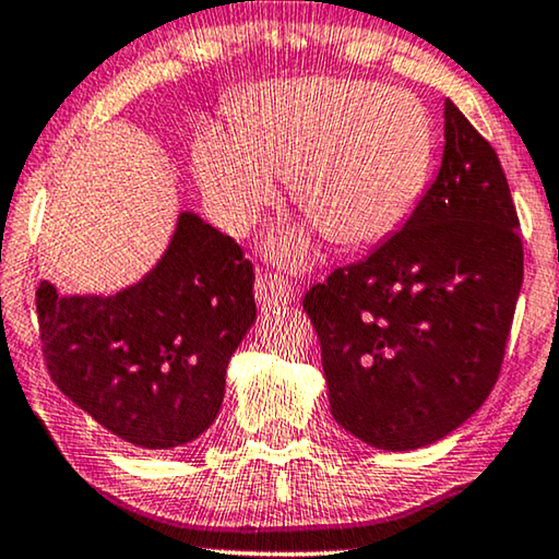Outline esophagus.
<instances>
[{
  "label": "esophagus",
  "mask_w": 559,
  "mask_h": 559,
  "mask_svg": "<svg viewBox=\"0 0 559 559\" xmlns=\"http://www.w3.org/2000/svg\"><path fill=\"white\" fill-rule=\"evenodd\" d=\"M257 300L262 310H272L277 308V305H287L293 300V287H289L280 274L264 272L257 277Z\"/></svg>",
  "instance_id": "obj_1"
}]
</instances>
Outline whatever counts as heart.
I'll return each instance as SVG.
<instances>
[{
    "label": "heart",
    "mask_w": 559,
    "mask_h": 559,
    "mask_svg": "<svg viewBox=\"0 0 559 559\" xmlns=\"http://www.w3.org/2000/svg\"><path fill=\"white\" fill-rule=\"evenodd\" d=\"M432 119L417 96L356 79L272 81L236 106L234 136L205 127L193 170L221 226L243 234L289 180L297 209L346 247L407 224L430 182ZM302 262V236L277 241Z\"/></svg>",
    "instance_id": "b5f03b06"
}]
</instances>
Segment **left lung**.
<instances>
[{
	"label": "left lung",
	"mask_w": 559,
	"mask_h": 559,
	"mask_svg": "<svg viewBox=\"0 0 559 559\" xmlns=\"http://www.w3.org/2000/svg\"><path fill=\"white\" fill-rule=\"evenodd\" d=\"M522 280L499 155L445 102L440 173L407 224L302 297L335 423L379 450L453 432L499 379Z\"/></svg>",
	"instance_id": "obj_1"
}]
</instances>
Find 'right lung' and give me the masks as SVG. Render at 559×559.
Returning a JSON list of instances; mask_svg holds the SVG:
<instances>
[{
    "instance_id": "right-lung-1",
    "label": "right lung",
    "mask_w": 559,
    "mask_h": 559,
    "mask_svg": "<svg viewBox=\"0 0 559 559\" xmlns=\"http://www.w3.org/2000/svg\"><path fill=\"white\" fill-rule=\"evenodd\" d=\"M43 358L75 407L124 442L188 445L216 419L228 358L257 318L254 266L239 243L180 213L170 247L114 297L35 293Z\"/></svg>"
}]
</instances>
